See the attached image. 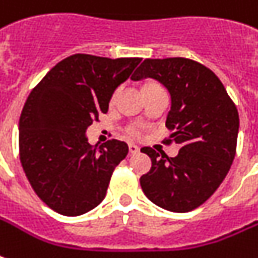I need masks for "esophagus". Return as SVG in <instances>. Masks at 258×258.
Here are the masks:
<instances>
[{
    "mask_svg": "<svg viewBox=\"0 0 258 258\" xmlns=\"http://www.w3.org/2000/svg\"><path fill=\"white\" fill-rule=\"evenodd\" d=\"M128 150H130V153H131V154H138L141 149H139L137 145H133V143H131V145H128Z\"/></svg>",
    "mask_w": 258,
    "mask_h": 258,
    "instance_id": "obj_1",
    "label": "esophagus"
}]
</instances>
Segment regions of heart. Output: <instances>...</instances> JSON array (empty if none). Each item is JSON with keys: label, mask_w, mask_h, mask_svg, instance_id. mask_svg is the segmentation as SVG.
<instances>
[{"label": "heart", "mask_w": 258, "mask_h": 258, "mask_svg": "<svg viewBox=\"0 0 258 258\" xmlns=\"http://www.w3.org/2000/svg\"><path fill=\"white\" fill-rule=\"evenodd\" d=\"M147 86H154V84L153 83H150V84H147ZM128 134L131 135V137H139V135H141V130L138 128V127H130Z\"/></svg>", "instance_id": "1"}]
</instances>
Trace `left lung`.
Returning <instances> with one entry per match:
<instances>
[{
	"mask_svg": "<svg viewBox=\"0 0 258 258\" xmlns=\"http://www.w3.org/2000/svg\"><path fill=\"white\" fill-rule=\"evenodd\" d=\"M151 78L171 96L166 143L180 146L178 155L143 147L153 166L141 176L146 197L174 213L191 212L213 196L230 170L237 147L240 117L216 74L183 57L146 58L134 82Z\"/></svg>",
	"mask_w": 258,
	"mask_h": 258,
	"instance_id": "8db88e82",
	"label": "left lung"
}]
</instances>
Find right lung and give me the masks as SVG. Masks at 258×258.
Wrapping results in <instances>:
<instances>
[{
	"label": "right lung",
	"instance_id": "add662e5",
	"mask_svg": "<svg viewBox=\"0 0 258 258\" xmlns=\"http://www.w3.org/2000/svg\"><path fill=\"white\" fill-rule=\"evenodd\" d=\"M141 61L72 54L26 99L18 124L20 161L34 192L58 214L80 216L104 200L128 146L116 139L89 145L86 131L108 111L115 89Z\"/></svg>",
	"mask_w": 258,
	"mask_h": 258
}]
</instances>
